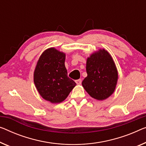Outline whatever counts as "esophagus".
Listing matches in <instances>:
<instances>
[{"label": "esophagus", "mask_w": 146, "mask_h": 146, "mask_svg": "<svg viewBox=\"0 0 146 146\" xmlns=\"http://www.w3.org/2000/svg\"><path fill=\"white\" fill-rule=\"evenodd\" d=\"M75 82L77 83V84H81L82 83V80L81 79H78L75 80Z\"/></svg>", "instance_id": "34e87169"}]
</instances>
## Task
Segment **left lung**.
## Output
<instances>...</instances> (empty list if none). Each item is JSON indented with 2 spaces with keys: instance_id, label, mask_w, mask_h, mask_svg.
I'll use <instances>...</instances> for the list:
<instances>
[{
  "instance_id": "obj_1",
  "label": "left lung",
  "mask_w": 146,
  "mask_h": 146,
  "mask_svg": "<svg viewBox=\"0 0 146 146\" xmlns=\"http://www.w3.org/2000/svg\"><path fill=\"white\" fill-rule=\"evenodd\" d=\"M87 77L82 82L91 97L103 100L113 93L118 73L111 56L105 50L91 55L86 62Z\"/></svg>"
}]
</instances>
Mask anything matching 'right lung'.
<instances>
[{
	"instance_id": "right-lung-1",
	"label": "right lung",
	"mask_w": 146,
	"mask_h": 146,
	"mask_svg": "<svg viewBox=\"0 0 146 146\" xmlns=\"http://www.w3.org/2000/svg\"><path fill=\"white\" fill-rule=\"evenodd\" d=\"M65 58V54L50 48L40 56L35 70L34 82L38 92L51 103L64 101L76 85L67 76Z\"/></svg>"
}]
</instances>
